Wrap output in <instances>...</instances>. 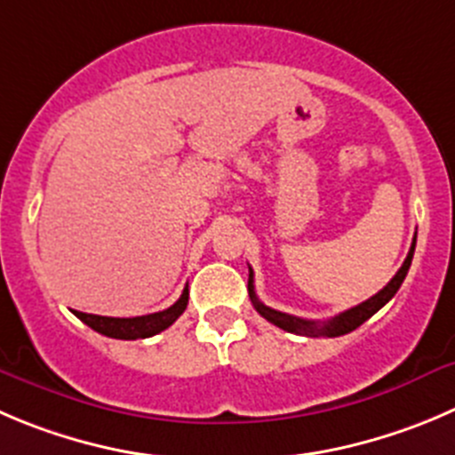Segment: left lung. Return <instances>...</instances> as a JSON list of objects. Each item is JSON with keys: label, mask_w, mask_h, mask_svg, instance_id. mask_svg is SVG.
Here are the masks:
<instances>
[{"label": "left lung", "mask_w": 455, "mask_h": 455, "mask_svg": "<svg viewBox=\"0 0 455 455\" xmlns=\"http://www.w3.org/2000/svg\"><path fill=\"white\" fill-rule=\"evenodd\" d=\"M415 239H418V232H415L413 243H411V250H409V254H406L402 267L395 272V276H393V279L388 281V283L384 285L382 290H379L378 295H373L371 299L362 301V304L355 306V308L344 310V313L337 315V317H332V319H328V322H313V319H301V317H295V315L279 313V310L267 308L266 304H261V301H259V297H257V292H254V272H252V267H250V279H248L250 301H252V306L257 308V313L261 315V317H266L267 322L275 323V326H279V328H283V331L295 332V335H304V337H339V335H346V332L355 331V328H360L362 323L366 322V319L373 317V315L378 313V310L382 308L384 304H388V301L395 297V292L400 290L402 281H404L406 272H409L411 261H413Z\"/></svg>", "instance_id": "8db88e82"}]
</instances>
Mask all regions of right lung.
Masks as SVG:
<instances>
[{
    "label": "right lung",
    "mask_w": 455,
    "mask_h": 455,
    "mask_svg": "<svg viewBox=\"0 0 455 455\" xmlns=\"http://www.w3.org/2000/svg\"><path fill=\"white\" fill-rule=\"evenodd\" d=\"M188 299L189 290L185 288L183 295H180V299L174 306H170L167 310H160V313L142 315V317H102V315H89L80 313V310H73V313L86 326L93 328L95 332H100V335L114 337V339H145V337L158 335L160 331L170 328L185 313Z\"/></svg>",
    "instance_id": "right-lung-1"
}]
</instances>
